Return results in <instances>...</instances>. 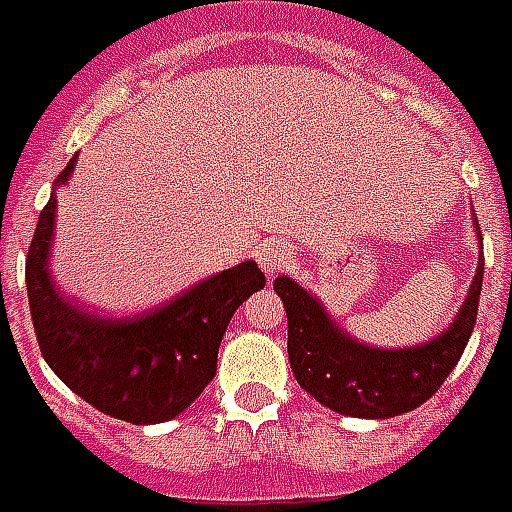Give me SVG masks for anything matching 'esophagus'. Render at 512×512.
<instances>
[{
	"instance_id": "34e87169",
	"label": "esophagus",
	"mask_w": 512,
	"mask_h": 512,
	"mask_svg": "<svg viewBox=\"0 0 512 512\" xmlns=\"http://www.w3.org/2000/svg\"><path fill=\"white\" fill-rule=\"evenodd\" d=\"M292 262V250L286 248L284 242H267L259 248V264L267 275H275L286 270Z\"/></svg>"
}]
</instances>
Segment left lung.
<instances>
[{"instance_id":"obj_1","label":"left lung","mask_w":512,"mask_h":512,"mask_svg":"<svg viewBox=\"0 0 512 512\" xmlns=\"http://www.w3.org/2000/svg\"><path fill=\"white\" fill-rule=\"evenodd\" d=\"M477 239L480 223L474 217ZM485 259H477L463 306L447 328L419 344L372 347L336 325L317 295L289 275L275 278L289 320V364L300 389L328 411L353 419H391L419 408L438 391L469 344L480 306Z\"/></svg>"}]
</instances>
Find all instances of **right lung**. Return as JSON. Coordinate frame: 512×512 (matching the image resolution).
Returning a JSON list of instances; mask_svg holds the SVG:
<instances>
[{
  "mask_svg": "<svg viewBox=\"0 0 512 512\" xmlns=\"http://www.w3.org/2000/svg\"><path fill=\"white\" fill-rule=\"evenodd\" d=\"M74 168L71 157L54 179L27 253V297L41 353L54 375L96 411L132 424L170 422L215 378L228 322L264 289V273L256 262H242L132 317H101L74 303L52 278L57 190Z\"/></svg>",
  "mask_w": 512,
  "mask_h": 512,
  "instance_id": "right-lung-1",
  "label": "right lung"
}]
</instances>
